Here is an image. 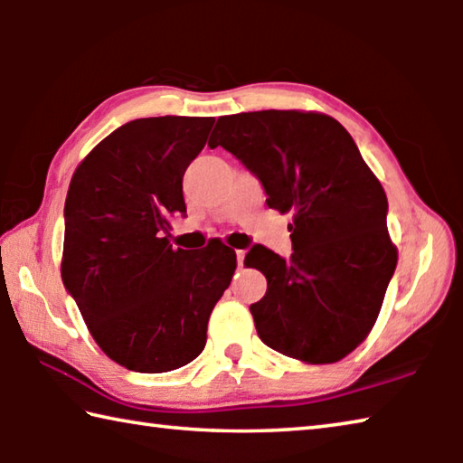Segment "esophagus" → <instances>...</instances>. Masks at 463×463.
Here are the masks:
<instances>
[{
  "instance_id": "obj_1",
  "label": "esophagus",
  "mask_w": 463,
  "mask_h": 463,
  "mask_svg": "<svg viewBox=\"0 0 463 463\" xmlns=\"http://www.w3.org/2000/svg\"><path fill=\"white\" fill-rule=\"evenodd\" d=\"M237 263H239V268H242V263H245V250H237Z\"/></svg>"
}]
</instances>
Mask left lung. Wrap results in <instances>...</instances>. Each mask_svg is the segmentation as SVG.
Segmentation results:
<instances>
[{"label": "left lung", "instance_id": "left-lung-1", "mask_svg": "<svg viewBox=\"0 0 463 463\" xmlns=\"http://www.w3.org/2000/svg\"><path fill=\"white\" fill-rule=\"evenodd\" d=\"M218 145L260 179L269 208L292 214L289 260L263 245L245 255L268 278V292L250 304L257 335L288 357L339 362L372 331L396 269L383 187L325 114L221 116L208 140Z\"/></svg>", "mask_w": 463, "mask_h": 463}]
</instances>
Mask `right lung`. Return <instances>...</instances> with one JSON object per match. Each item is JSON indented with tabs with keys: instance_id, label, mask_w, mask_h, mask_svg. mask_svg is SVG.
<instances>
[{
	"instance_id": "obj_1",
	"label": "right lung",
	"mask_w": 463,
	"mask_h": 463,
	"mask_svg": "<svg viewBox=\"0 0 463 463\" xmlns=\"http://www.w3.org/2000/svg\"><path fill=\"white\" fill-rule=\"evenodd\" d=\"M214 118L159 116L122 124L85 156L65 200L61 276L101 351L132 372L194 362L237 255L221 241L169 245L185 216L184 174Z\"/></svg>"
}]
</instances>
